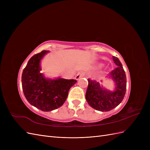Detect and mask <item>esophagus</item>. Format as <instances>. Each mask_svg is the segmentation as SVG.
<instances>
[{
    "mask_svg": "<svg viewBox=\"0 0 150 150\" xmlns=\"http://www.w3.org/2000/svg\"><path fill=\"white\" fill-rule=\"evenodd\" d=\"M84 75V72H78V74H76V76L75 77V79L76 80H78L79 78H81V77H83Z\"/></svg>",
    "mask_w": 150,
    "mask_h": 150,
    "instance_id": "1",
    "label": "esophagus"
}]
</instances>
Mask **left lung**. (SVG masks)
Instances as JSON below:
<instances>
[{
  "instance_id": "1",
  "label": "left lung",
  "mask_w": 150,
  "mask_h": 150,
  "mask_svg": "<svg viewBox=\"0 0 150 150\" xmlns=\"http://www.w3.org/2000/svg\"><path fill=\"white\" fill-rule=\"evenodd\" d=\"M112 59L116 68L108 74V78L112 79L115 83L114 90L106 89L96 81L88 79L86 99L91 107L99 111H109L115 108L121 103L126 93L125 72L118 58L112 56Z\"/></svg>"
}]
</instances>
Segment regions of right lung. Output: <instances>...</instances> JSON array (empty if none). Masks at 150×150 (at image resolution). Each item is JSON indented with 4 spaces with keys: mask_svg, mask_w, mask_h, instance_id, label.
Listing matches in <instances>:
<instances>
[{
    "mask_svg": "<svg viewBox=\"0 0 150 150\" xmlns=\"http://www.w3.org/2000/svg\"><path fill=\"white\" fill-rule=\"evenodd\" d=\"M49 51H42L28 61L22 74V86L28 101L42 111H51L66 101L68 92L77 81L61 78L49 79L40 72V62Z\"/></svg>",
    "mask_w": 150,
    "mask_h": 150,
    "instance_id": "add662e5",
    "label": "right lung"
}]
</instances>
